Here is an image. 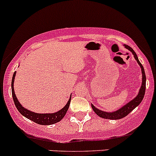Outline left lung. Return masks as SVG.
<instances>
[{
	"label": "left lung",
	"instance_id": "left-lung-1",
	"mask_svg": "<svg viewBox=\"0 0 156 156\" xmlns=\"http://www.w3.org/2000/svg\"><path fill=\"white\" fill-rule=\"evenodd\" d=\"M125 47L127 50H130V52H132L133 56H134L135 59L137 61L138 64L140 66L141 70H142V74H143V81H142V85H141L140 90L139 91V94L136 96V98L133 99V100H131L130 102H129L128 103H127L125 106H123L122 108H121L120 109H119L116 112H103L102 110L98 109L94 106L92 105V108L94 109V111L95 112V113L97 115H98L100 117L103 118V119H112V120H116V119H121L122 118L127 116L130 112H132V110L134 109L140 103L142 102L143 99H144V94H145L146 91V75H145V71H144V66H142V64L140 63V62L138 59L137 56H136V53L133 51V50L130 47H129L128 45H125Z\"/></svg>",
	"mask_w": 156,
	"mask_h": 156
}]
</instances>
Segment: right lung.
Here are the masks:
<instances>
[{"label":"right lung","instance_id":"1","mask_svg":"<svg viewBox=\"0 0 156 156\" xmlns=\"http://www.w3.org/2000/svg\"><path fill=\"white\" fill-rule=\"evenodd\" d=\"M16 76V72H14L13 75H12V83H11V87H12V99H13L14 104H15L16 107L18 111L25 116L27 119H30L32 122H35V123L39 124V125H53V124L59 122V121L62 120L63 117L65 116L67 110L69 109V105H70L71 102V97L69 100L68 103L64 106L63 108L61 110L58 111L57 112L51 113V114H39V113L33 112L29 111V110L26 109L24 107L22 106V105L19 103L18 100H17L16 97L14 93V87H13V82H14V78Z\"/></svg>","mask_w":156,"mask_h":156}]
</instances>
